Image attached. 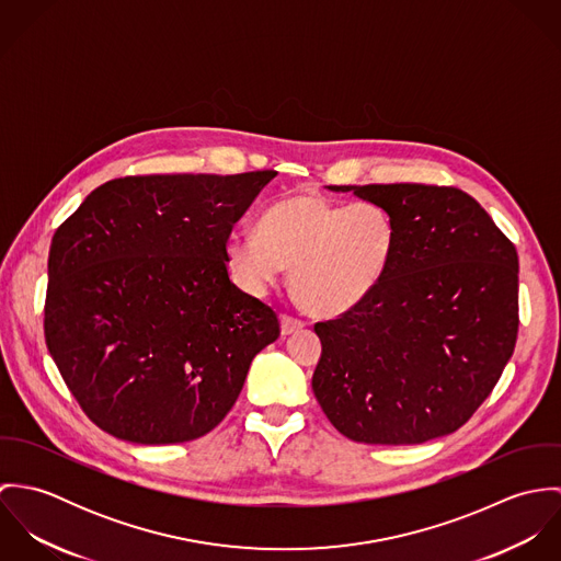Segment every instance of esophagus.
Here are the masks:
<instances>
[{"label":"esophagus","instance_id":"obj_1","mask_svg":"<svg viewBox=\"0 0 561 561\" xmlns=\"http://www.w3.org/2000/svg\"><path fill=\"white\" fill-rule=\"evenodd\" d=\"M305 325V321L296 320L291 316H280V332L287 336V334H294L296 330H300Z\"/></svg>","mask_w":561,"mask_h":561}]
</instances>
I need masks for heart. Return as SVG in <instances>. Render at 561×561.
<instances>
[{
  "instance_id": "1",
  "label": "heart",
  "mask_w": 561,
  "mask_h": 561,
  "mask_svg": "<svg viewBox=\"0 0 561 561\" xmlns=\"http://www.w3.org/2000/svg\"><path fill=\"white\" fill-rule=\"evenodd\" d=\"M396 250L391 216L371 203H332L296 192L272 203L259 231L233 233L227 263L241 287L263 294L285 267L298 300L320 316H339L360 305L385 278Z\"/></svg>"
}]
</instances>
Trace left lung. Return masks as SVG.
<instances>
[{"label": "left lung", "mask_w": 561, "mask_h": 561, "mask_svg": "<svg viewBox=\"0 0 561 561\" xmlns=\"http://www.w3.org/2000/svg\"><path fill=\"white\" fill-rule=\"evenodd\" d=\"M382 207L396 250L380 285L316 323L313 393L367 445H419L465 425L490 396L518 332V254L480 203L423 183L328 185Z\"/></svg>", "instance_id": "obj_1"}]
</instances>
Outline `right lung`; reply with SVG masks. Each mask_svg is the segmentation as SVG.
<instances>
[{
	"label": "right lung",
	"instance_id": "1",
	"mask_svg": "<svg viewBox=\"0 0 561 561\" xmlns=\"http://www.w3.org/2000/svg\"><path fill=\"white\" fill-rule=\"evenodd\" d=\"M274 170L151 174L90 192L49 248L45 341L103 432L174 445L211 432L280 334L225 243Z\"/></svg>",
	"mask_w": 561,
	"mask_h": 561
}]
</instances>
